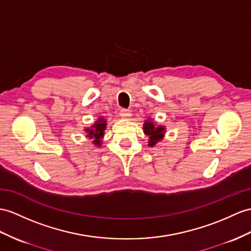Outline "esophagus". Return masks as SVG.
Returning a JSON list of instances; mask_svg holds the SVG:
<instances>
[{
    "label": "esophagus",
    "mask_w": 251,
    "mask_h": 251,
    "mask_svg": "<svg viewBox=\"0 0 251 251\" xmlns=\"http://www.w3.org/2000/svg\"><path fill=\"white\" fill-rule=\"evenodd\" d=\"M132 116L131 112L129 111V109H126V108H122L120 111V117L122 119H129Z\"/></svg>",
    "instance_id": "34e87169"
}]
</instances>
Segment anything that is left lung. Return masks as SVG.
Here are the masks:
<instances>
[{"mask_svg": "<svg viewBox=\"0 0 251 251\" xmlns=\"http://www.w3.org/2000/svg\"><path fill=\"white\" fill-rule=\"evenodd\" d=\"M144 133L147 136H149L148 139V146L154 147L160 140H162L166 133V126L158 125L156 126L153 119L148 118L144 122Z\"/></svg>", "mask_w": 251, "mask_h": 251, "instance_id": "left-lung-1", "label": "left lung"}]
</instances>
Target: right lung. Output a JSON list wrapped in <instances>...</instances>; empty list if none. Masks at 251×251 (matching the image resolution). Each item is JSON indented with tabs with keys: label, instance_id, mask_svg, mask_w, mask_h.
<instances>
[{
	"label": "right lung",
	"instance_id": "right-lung-1",
	"mask_svg": "<svg viewBox=\"0 0 251 251\" xmlns=\"http://www.w3.org/2000/svg\"><path fill=\"white\" fill-rule=\"evenodd\" d=\"M106 126V119L104 117H99L95 121L94 125H91L89 127H85L84 132L86 133V137L91 139V143L97 147H101Z\"/></svg>",
	"mask_w": 251,
	"mask_h": 251
}]
</instances>
